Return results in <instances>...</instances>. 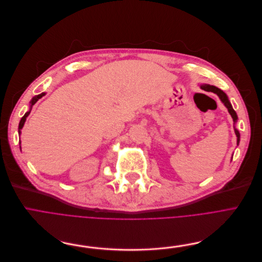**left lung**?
I'll use <instances>...</instances> for the list:
<instances>
[{"mask_svg": "<svg viewBox=\"0 0 262 262\" xmlns=\"http://www.w3.org/2000/svg\"><path fill=\"white\" fill-rule=\"evenodd\" d=\"M199 87H201L202 90H204V91H206V92H211V93L216 94V95L220 97L221 100L223 101V103L225 104V106L227 107V110H228V112H229V114L231 115V117H232L234 123H235L236 121H238V115H236L235 111L233 110V107H232V105H231V103H230V101H229L228 96H227L225 93H224L222 90L217 89L216 86L209 85V84H199ZM234 132H235V135H236V145H239V143H240V132H239V130L236 129L235 127H234Z\"/></svg>", "mask_w": 262, "mask_h": 262, "instance_id": "1", "label": "left lung"}]
</instances>
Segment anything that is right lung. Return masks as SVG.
<instances>
[{"label": "right lung", "instance_id": "add662e5", "mask_svg": "<svg viewBox=\"0 0 262 262\" xmlns=\"http://www.w3.org/2000/svg\"><path fill=\"white\" fill-rule=\"evenodd\" d=\"M46 95V93H41V94H39V95H37V96H35V97H33L32 98V100L30 101V108H29V111L27 112L26 114H24V116L21 118V120H20V122H19V128H18V132H19V134H21V129L23 128V126H24V122H26V120H27V117L30 115V113H31V110H32V107H33V105L39 100V99L42 97V96H45ZM20 144H21V142H20ZM20 149H21V146H20Z\"/></svg>", "mask_w": 262, "mask_h": 262}]
</instances>
